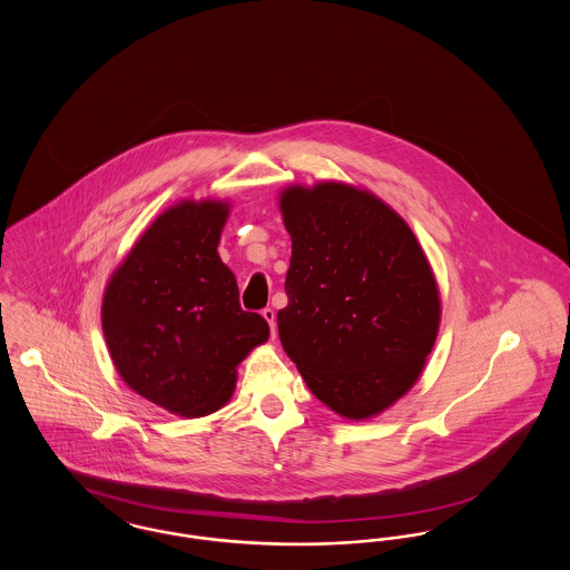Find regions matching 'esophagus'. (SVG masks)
<instances>
[{"label":"esophagus","instance_id":"esophagus-1","mask_svg":"<svg viewBox=\"0 0 570 570\" xmlns=\"http://www.w3.org/2000/svg\"><path fill=\"white\" fill-rule=\"evenodd\" d=\"M263 316H265V321L269 323L272 335L275 337V331H277V325H275V309H273V307H265V309H263Z\"/></svg>","mask_w":570,"mask_h":570}]
</instances>
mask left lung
I'll list each match as a JSON object with an SVG mask.
<instances>
[{"label":"left lung","mask_w":570,"mask_h":570,"mask_svg":"<svg viewBox=\"0 0 570 570\" xmlns=\"http://www.w3.org/2000/svg\"><path fill=\"white\" fill-rule=\"evenodd\" d=\"M293 239L286 354L312 393L346 419L397 402L434 348L440 298L406 222L370 191L326 181L279 198Z\"/></svg>","instance_id":"obj_1"}]
</instances>
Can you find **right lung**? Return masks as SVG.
Wrapping results in <instances>:
<instances>
[{"label":"right lung","mask_w":570,"mask_h":570,"mask_svg":"<svg viewBox=\"0 0 570 570\" xmlns=\"http://www.w3.org/2000/svg\"><path fill=\"white\" fill-rule=\"evenodd\" d=\"M226 203H179L158 217L112 273L102 328L119 376L145 400L181 416L228 402L235 367L267 342L269 325L239 305L219 261Z\"/></svg>","instance_id":"right-lung-1"}]
</instances>
